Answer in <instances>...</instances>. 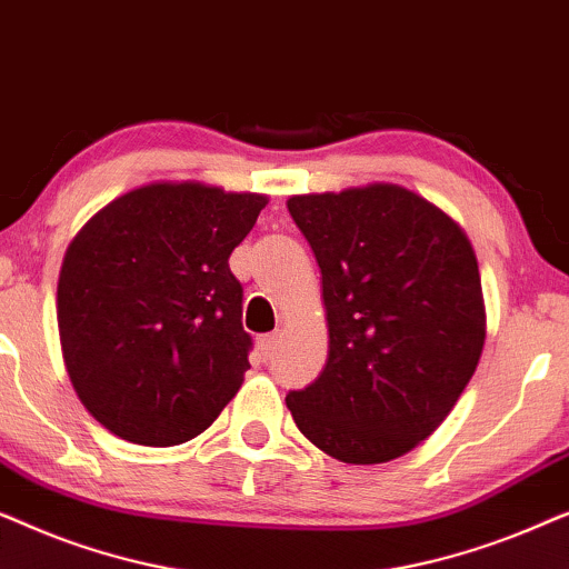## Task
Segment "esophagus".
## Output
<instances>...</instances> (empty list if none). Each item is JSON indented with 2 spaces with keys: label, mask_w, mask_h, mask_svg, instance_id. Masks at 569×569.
Masks as SVG:
<instances>
[{
  "label": "esophagus",
  "mask_w": 569,
  "mask_h": 569,
  "mask_svg": "<svg viewBox=\"0 0 569 569\" xmlns=\"http://www.w3.org/2000/svg\"><path fill=\"white\" fill-rule=\"evenodd\" d=\"M277 347H279V333H263V337L259 339V349H261L263 360H269V357L277 352Z\"/></svg>",
  "instance_id": "obj_1"
}]
</instances>
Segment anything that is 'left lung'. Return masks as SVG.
<instances>
[{
  "instance_id": "1",
  "label": "left lung",
  "mask_w": 569,
  "mask_h": 569,
  "mask_svg": "<svg viewBox=\"0 0 569 569\" xmlns=\"http://www.w3.org/2000/svg\"><path fill=\"white\" fill-rule=\"evenodd\" d=\"M287 209L321 267L329 318L326 368L287 409L337 461H393L438 430L477 370V256L446 212L393 183L302 193Z\"/></svg>"
}]
</instances>
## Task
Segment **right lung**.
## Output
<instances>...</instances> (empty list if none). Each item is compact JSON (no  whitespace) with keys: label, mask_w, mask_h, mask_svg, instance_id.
Listing matches in <instances>:
<instances>
[{"label":"right lung","mask_w":569,"mask_h":569,"mask_svg":"<svg viewBox=\"0 0 569 569\" xmlns=\"http://www.w3.org/2000/svg\"><path fill=\"white\" fill-rule=\"evenodd\" d=\"M267 197L150 183L100 209L61 263L59 337L69 380L106 430L137 446L197 438L251 368L230 253Z\"/></svg>","instance_id":"obj_1"}]
</instances>
